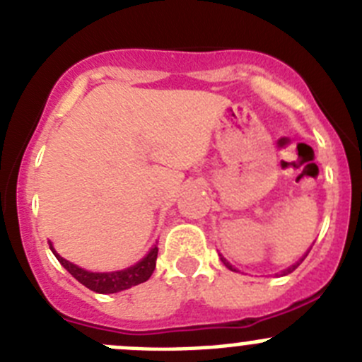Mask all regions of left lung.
<instances>
[{"instance_id":"1","label":"left lung","mask_w":362,"mask_h":362,"mask_svg":"<svg viewBox=\"0 0 362 362\" xmlns=\"http://www.w3.org/2000/svg\"><path fill=\"white\" fill-rule=\"evenodd\" d=\"M221 261H222V262H224V264H226V268H229V269H233V272H236V269H235V268H233V266H231V264H229V262H228V261H226V259H224V257H221ZM298 266H299V262H298V264L291 266V268H289V269H286V272H284V275H289V273H293V272H294V269H296V268H298Z\"/></svg>"}]
</instances>
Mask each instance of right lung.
I'll return each instance as SVG.
<instances>
[{
	"label": "right lung",
	"mask_w": 362,
	"mask_h": 362,
	"mask_svg": "<svg viewBox=\"0 0 362 362\" xmlns=\"http://www.w3.org/2000/svg\"><path fill=\"white\" fill-rule=\"evenodd\" d=\"M50 250L56 255L57 261L78 280L82 286H86L87 289L94 291V293L100 294H112L119 293V291H126L129 287L138 286V284H144L151 279V275L156 269V259H158V247H154L147 254V257L141 259L138 264L131 266V268L122 269V272H113V273H93L86 272V269L78 268L73 262L66 261V259L61 257L56 250H54L52 243H49Z\"/></svg>",
	"instance_id": "right-lung-1"
}]
</instances>
